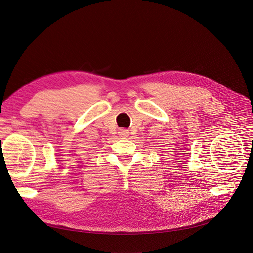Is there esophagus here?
I'll return each mask as SVG.
<instances>
[{
	"label": "esophagus",
	"instance_id": "34e87169",
	"mask_svg": "<svg viewBox=\"0 0 253 253\" xmlns=\"http://www.w3.org/2000/svg\"><path fill=\"white\" fill-rule=\"evenodd\" d=\"M118 134H119L120 137H127L128 134H129V132L127 131V129H119Z\"/></svg>",
	"mask_w": 253,
	"mask_h": 253
}]
</instances>
